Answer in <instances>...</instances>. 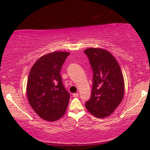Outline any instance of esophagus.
<instances>
[{"label": "esophagus", "instance_id": "obj_1", "mask_svg": "<svg viewBox=\"0 0 150 150\" xmlns=\"http://www.w3.org/2000/svg\"><path fill=\"white\" fill-rule=\"evenodd\" d=\"M79 96V93H76L73 94V97L74 98H78Z\"/></svg>", "mask_w": 150, "mask_h": 150}]
</instances>
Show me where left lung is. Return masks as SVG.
<instances>
[{"label": "left lung", "mask_w": 150, "mask_h": 150, "mask_svg": "<svg viewBox=\"0 0 150 150\" xmlns=\"http://www.w3.org/2000/svg\"><path fill=\"white\" fill-rule=\"evenodd\" d=\"M93 69V87L88 111L98 118L112 114L124 95V80L121 67L109 51L90 48L84 50Z\"/></svg>", "instance_id": "left-lung-1"}]
</instances>
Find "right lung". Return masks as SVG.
Listing matches in <instances>:
<instances>
[{"label": "right lung", "mask_w": 150, "mask_h": 150, "mask_svg": "<svg viewBox=\"0 0 150 150\" xmlns=\"http://www.w3.org/2000/svg\"><path fill=\"white\" fill-rule=\"evenodd\" d=\"M68 52L49 53L38 59L30 69L26 94L30 106L43 120L54 122L64 115L69 93L63 85L60 71Z\"/></svg>", "instance_id": "1"}]
</instances>
